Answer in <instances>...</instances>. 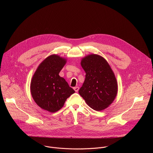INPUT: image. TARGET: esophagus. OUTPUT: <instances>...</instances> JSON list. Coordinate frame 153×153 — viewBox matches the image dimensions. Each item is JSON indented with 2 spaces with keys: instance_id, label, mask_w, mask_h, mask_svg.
<instances>
[{
  "instance_id": "obj_1",
  "label": "esophagus",
  "mask_w": 153,
  "mask_h": 153,
  "mask_svg": "<svg viewBox=\"0 0 153 153\" xmlns=\"http://www.w3.org/2000/svg\"><path fill=\"white\" fill-rule=\"evenodd\" d=\"M73 89L74 90V91H75L76 92H77V91H79V88L78 86H76V87H74Z\"/></svg>"
}]
</instances>
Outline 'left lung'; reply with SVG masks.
I'll use <instances>...</instances> for the list:
<instances>
[{
  "instance_id": "8db88e82",
  "label": "left lung",
  "mask_w": 153,
  "mask_h": 153,
  "mask_svg": "<svg viewBox=\"0 0 153 153\" xmlns=\"http://www.w3.org/2000/svg\"><path fill=\"white\" fill-rule=\"evenodd\" d=\"M81 65L86 74L79 93L93 110L102 111L112 103L117 95L114 74L106 60L97 54L84 57Z\"/></svg>"
}]
</instances>
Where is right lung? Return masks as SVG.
Returning a JSON list of instances; mask_svg holds the SVG:
<instances>
[{
	"mask_svg": "<svg viewBox=\"0 0 153 153\" xmlns=\"http://www.w3.org/2000/svg\"><path fill=\"white\" fill-rule=\"evenodd\" d=\"M66 59L57 55L46 58L38 67L31 82V93L41 108L54 113L62 108L67 99L75 93L59 74Z\"/></svg>",
	"mask_w": 153,
	"mask_h": 153,
	"instance_id": "right-lung-1",
	"label": "right lung"
}]
</instances>
